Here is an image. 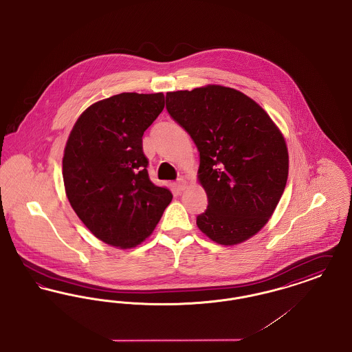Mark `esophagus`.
Here are the masks:
<instances>
[{"mask_svg": "<svg viewBox=\"0 0 352 352\" xmlns=\"http://www.w3.org/2000/svg\"><path fill=\"white\" fill-rule=\"evenodd\" d=\"M187 184L186 181L184 178H178L177 182H175V187L179 190V191H184L186 188Z\"/></svg>", "mask_w": 352, "mask_h": 352, "instance_id": "34e87169", "label": "esophagus"}]
</instances>
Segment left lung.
<instances>
[{"instance_id":"left-lung-1","label":"left lung","mask_w":352,"mask_h":352,"mask_svg":"<svg viewBox=\"0 0 352 352\" xmlns=\"http://www.w3.org/2000/svg\"><path fill=\"white\" fill-rule=\"evenodd\" d=\"M170 117L199 151L198 179L208 205L197 217L207 236L238 245L269 222L289 175L280 130L246 94L219 85L166 94Z\"/></svg>"}]
</instances>
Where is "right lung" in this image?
I'll list each match as a JSON object with an SVG mask.
<instances>
[{"instance_id": "right-lung-1", "label": "right lung", "mask_w": 352, "mask_h": 352, "mask_svg": "<svg viewBox=\"0 0 352 352\" xmlns=\"http://www.w3.org/2000/svg\"><path fill=\"white\" fill-rule=\"evenodd\" d=\"M164 107V93H121L89 106L70 131L65 191L83 225L107 245L144 242L173 199L150 181L142 150V135Z\"/></svg>"}]
</instances>
